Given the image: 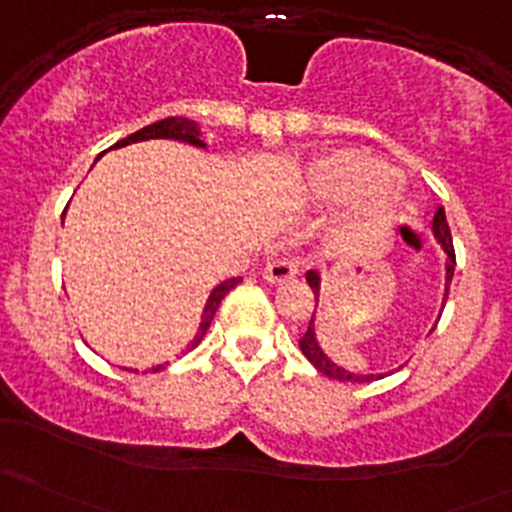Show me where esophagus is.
I'll list each match as a JSON object with an SVG mask.
<instances>
[{"instance_id": "obj_1", "label": "esophagus", "mask_w": 512, "mask_h": 512, "mask_svg": "<svg viewBox=\"0 0 512 512\" xmlns=\"http://www.w3.org/2000/svg\"><path fill=\"white\" fill-rule=\"evenodd\" d=\"M294 275H297V265H294V262H289V260L270 262V265L265 267V272H262L265 282H272V285H277V282L292 280Z\"/></svg>"}]
</instances>
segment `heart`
Returning <instances> with one entry per match:
<instances>
[{"label":"heart","instance_id":"b5f03b06","mask_svg":"<svg viewBox=\"0 0 512 512\" xmlns=\"http://www.w3.org/2000/svg\"><path fill=\"white\" fill-rule=\"evenodd\" d=\"M299 195L314 205L349 203L344 240L352 245L389 232L406 205V190L394 165L356 148H337L309 160Z\"/></svg>","mask_w":512,"mask_h":512}]
</instances>
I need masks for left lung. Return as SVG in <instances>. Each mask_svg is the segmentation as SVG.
Masks as SVG:
<instances>
[{
	"instance_id": "left-lung-1",
	"label": "left lung",
	"mask_w": 512,
	"mask_h": 512,
	"mask_svg": "<svg viewBox=\"0 0 512 512\" xmlns=\"http://www.w3.org/2000/svg\"><path fill=\"white\" fill-rule=\"evenodd\" d=\"M431 232H433V237H436L438 245H441V250L448 255V260H446V285H443V302H441V307H443V304H446V297H448V287H451V280H453V270H456V252H453L451 230H448L446 210H443V208H438L436 215H433ZM307 282H309V287H312V292H314V312H312V319H309L307 332H304L302 339H299V349H302V354L307 356L309 361H312L314 369L322 371V374L329 376V379L352 381V384H366V381L381 379L384 374H364V371H352V369H347V366L337 364L332 356L324 352L322 342H319V337H317V324H314V322H317L319 292H322V275H319L317 270H309L307 272ZM438 319H441V314H438ZM433 329H436V327H431V332H433ZM431 332H428V334H431Z\"/></svg>"
}]
</instances>
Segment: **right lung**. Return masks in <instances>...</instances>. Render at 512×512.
<instances>
[{
  "instance_id": "add662e5",
  "label": "right lung",
  "mask_w": 512,
  "mask_h": 512,
  "mask_svg": "<svg viewBox=\"0 0 512 512\" xmlns=\"http://www.w3.org/2000/svg\"><path fill=\"white\" fill-rule=\"evenodd\" d=\"M153 138L178 141V143H185V146L203 148V151H208V143L203 141V128H200V123L190 121V118H183V116H170V118H163V121L151 123V126L141 128V131L131 133V136H126V138H121V141H118L116 146H111V148H123V146H131V143L153 141ZM101 156H103V153H101ZM240 282H242V277H232V280H223L220 285L213 287V292H210L208 302H205V307H203V314H200L198 332H195L193 342L188 344V349H185V352H190V349H195L200 342H203L205 332H208V327H210V322H213L215 312H218L220 302H223L225 294L230 292L232 287L240 285ZM165 366H168V361H165V364L151 366V371H160V369H165ZM126 371H133V369H126Z\"/></svg>"
}]
</instances>
